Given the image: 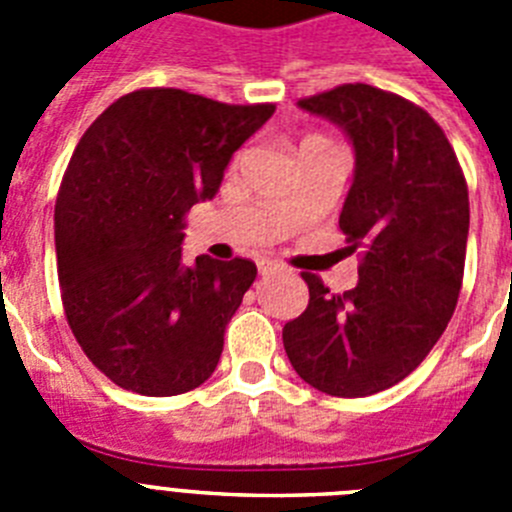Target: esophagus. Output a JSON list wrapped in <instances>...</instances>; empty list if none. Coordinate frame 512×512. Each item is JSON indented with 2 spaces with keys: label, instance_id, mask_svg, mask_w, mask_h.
Masks as SVG:
<instances>
[{
  "label": "esophagus",
  "instance_id": "esophagus-1",
  "mask_svg": "<svg viewBox=\"0 0 512 512\" xmlns=\"http://www.w3.org/2000/svg\"><path fill=\"white\" fill-rule=\"evenodd\" d=\"M256 266H259V274H261V277H266V274H274V271L279 269L277 261H269V259H261Z\"/></svg>",
  "mask_w": 512,
  "mask_h": 512
}]
</instances>
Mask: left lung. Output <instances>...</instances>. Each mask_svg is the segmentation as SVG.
I'll list each match as a JSON object with an SVG mask.
<instances>
[{"mask_svg":"<svg viewBox=\"0 0 512 512\" xmlns=\"http://www.w3.org/2000/svg\"><path fill=\"white\" fill-rule=\"evenodd\" d=\"M354 146L341 210L359 284L343 295L302 274L310 302L282 330L295 372L333 397H366L402 382L454 315L469 235V192L456 153L418 104L369 84L300 99Z\"/></svg>","mask_w":512,"mask_h":512,"instance_id":"obj_1","label":"left lung"}]
</instances>
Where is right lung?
Wrapping results in <instances>:
<instances>
[{"label":"right lung","mask_w":512,"mask_h":512,"mask_svg":"<svg viewBox=\"0 0 512 512\" xmlns=\"http://www.w3.org/2000/svg\"><path fill=\"white\" fill-rule=\"evenodd\" d=\"M271 115L274 104L138 89L79 140L53 217L58 282L76 341L122 390L182 395L215 372L256 264H184V215L215 197Z\"/></svg>","instance_id":"obj_1"}]
</instances>
